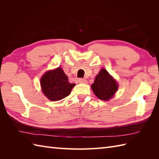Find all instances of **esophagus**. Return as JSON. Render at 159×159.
<instances>
[{
	"label": "esophagus",
	"instance_id": "1",
	"mask_svg": "<svg viewBox=\"0 0 159 159\" xmlns=\"http://www.w3.org/2000/svg\"><path fill=\"white\" fill-rule=\"evenodd\" d=\"M79 81L80 83H87V80L85 79H82V78L79 79Z\"/></svg>",
	"mask_w": 159,
	"mask_h": 159
}]
</instances>
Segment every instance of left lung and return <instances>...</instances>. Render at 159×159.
Segmentation results:
<instances>
[{"mask_svg": "<svg viewBox=\"0 0 159 159\" xmlns=\"http://www.w3.org/2000/svg\"><path fill=\"white\" fill-rule=\"evenodd\" d=\"M118 85L105 69H102L96 76L92 89L95 95L103 100H109L116 92Z\"/></svg>", "mask_w": 159, "mask_h": 159, "instance_id": "8db88e82", "label": "left lung"}]
</instances>
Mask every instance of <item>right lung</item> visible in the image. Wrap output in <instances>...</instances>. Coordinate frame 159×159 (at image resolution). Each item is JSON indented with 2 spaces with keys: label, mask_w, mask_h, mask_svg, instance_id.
I'll return each instance as SVG.
<instances>
[{
  "label": "right lung",
  "mask_w": 159,
  "mask_h": 159,
  "mask_svg": "<svg viewBox=\"0 0 159 159\" xmlns=\"http://www.w3.org/2000/svg\"><path fill=\"white\" fill-rule=\"evenodd\" d=\"M75 85L70 83L68 78L61 67L47 72L41 79L42 92L50 100L57 101L70 95Z\"/></svg>",
  "instance_id": "right-lung-1"
}]
</instances>
